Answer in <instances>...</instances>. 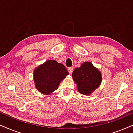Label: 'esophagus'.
I'll use <instances>...</instances> for the list:
<instances>
[{
  "label": "esophagus",
  "instance_id": "34e87169",
  "mask_svg": "<svg viewBox=\"0 0 133 133\" xmlns=\"http://www.w3.org/2000/svg\"><path fill=\"white\" fill-rule=\"evenodd\" d=\"M68 70L69 73L70 74H71L72 73V72H73L74 69H73V68H72V67H70V68H69L68 69Z\"/></svg>",
  "mask_w": 133,
  "mask_h": 133
}]
</instances>
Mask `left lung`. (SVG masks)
<instances>
[{
	"label": "left lung",
	"instance_id": "1",
	"mask_svg": "<svg viewBox=\"0 0 133 133\" xmlns=\"http://www.w3.org/2000/svg\"><path fill=\"white\" fill-rule=\"evenodd\" d=\"M72 76L78 91L85 95H90L102 81L101 73L90 62L83 63L80 68L75 69Z\"/></svg>",
	"mask_w": 133,
	"mask_h": 133
}]
</instances>
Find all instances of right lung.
<instances>
[{
  "mask_svg": "<svg viewBox=\"0 0 133 133\" xmlns=\"http://www.w3.org/2000/svg\"><path fill=\"white\" fill-rule=\"evenodd\" d=\"M69 74L63 64L48 60L34 70V80L40 93L49 95L58 89L60 82Z\"/></svg>",
  "mask_w": 133,
  "mask_h": 133,
  "instance_id": "1",
  "label": "right lung"
}]
</instances>
